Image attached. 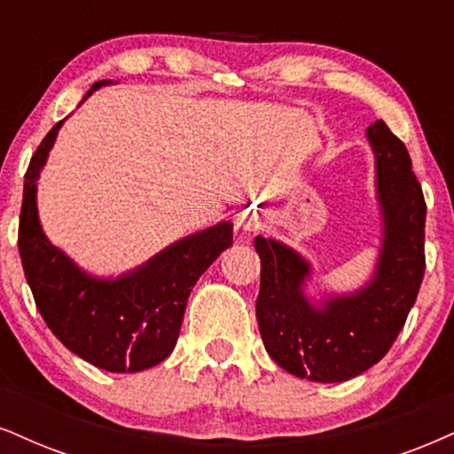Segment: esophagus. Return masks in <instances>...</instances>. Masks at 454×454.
Here are the masks:
<instances>
[{
	"instance_id": "34e87169",
	"label": "esophagus",
	"mask_w": 454,
	"mask_h": 454,
	"mask_svg": "<svg viewBox=\"0 0 454 454\" xmlns=\"http://www.w3.org/2000/svg\"><path fill=\"white\" fill-rule=\"evenodd\" d=\"M239 227L244 229V231H256V229H261V218L256 215H250V212H244L242 216H239Z\"/></svg>"
}]
</instances>
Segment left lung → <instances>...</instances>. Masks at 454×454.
<instances>
[{
  "instance_id": "obj_1",
  "label": "left lung",
  "mask_w": 454,
  "mask_h": 454,
  "mask_svg": "<svg viewBox=\"0 0 454 454\" xmlns=\"http://www.w3.org/2000/svg\"><path fill=\"white\" fill-rule=\"evenodd\" d=\"M377 155L385 238L372 282L316 309L303 286L309 265L276 239L254 238L261 256L256 322L284 371L317 383L357 377L387 354L415 305L425 273V206L406 145L383 120L366 130Z\"/></svg>"
}]
</instances>
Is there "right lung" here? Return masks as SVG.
Wrapping results in <instances>:
<instances>
[{"mask_svg": "<svg viewBox=\"0 0 454 454\" xmlns=\"http://www.w3.org/2000/svg\"><path fill=\"white\" fill-rule=\"evenodd\" d=\"M109 82H97L86 92ZM52 126L29 161L22 189L19 253L33 299L54 337L73 354L109 372H138L175 349L192 288L233 242L231 223L172 244L117 279L86 276L48 242L39 227L35 187L59 128Z\"/></svg>", "mask_w": 454, "mask_h": 454, "instance_id": "1", "label": "right lung"}]
</instances>
